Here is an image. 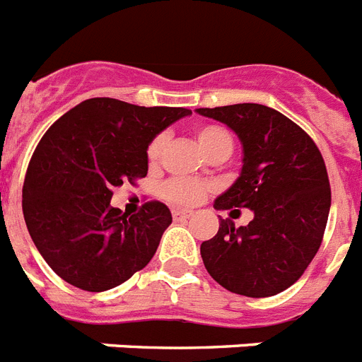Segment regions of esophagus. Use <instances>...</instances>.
I'll return each instance as SVG.
<instances>
[{"label": "esophagus", "mask_w": 362, "mask_h": 362, "mask_svg": "<svg viewBox=\"0 0 362 362\" xmlns=\"http://www.w3.org/2000/svg\"><path fill=\"white\" fill-rule=\"evenodd\" d=\"M172 216H174L175 221H187V219L192 218L194 212L187 211V209H175V211H172Z\"/></svg>", "instance_id": "obj_1"}]
</instances>
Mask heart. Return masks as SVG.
I'll return each instance as SVG.
<instances>
[{"label": "heart", "instance_id": "heart-1", "mask_svg": "<svg viewBox=\"0 0 362 362\" xmlns=\"http://www.w3.org/2000/svg\"><path fill=\"white\" fill-rule=\"evenodd\" d=\"M196 139L199 148L209 157L218 153V151L230 153V150H233V137L221 126H199L196 132ZM165 144L166 135H157L150 143V146H148V160H150L151 165L159 160L160 153L165 150ZM163 194L168 197L170 202L179 203V205H194V203L202 202L203 197H205L206 187L197 183V181H190V179H170L168 183L163 187Z\"/></svg>", "mask_w": 362, "mask_h": 362}]
</instances>
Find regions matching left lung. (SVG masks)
Instances as JSON below:
<instances>
[{"label":"left lung","mask_w":362,"mask_h":362,"mask_svg":"<svg viewBox=\"0 0 362 362\" xmlns=\"http://www.w3.org/2000/svg\"><path fill=\"white\" fill-rule=\"evenodd\" d=\"M238 135L243 166L214 209H249L245 227L219 218V230L202 243L206 271L236 295L273 296L302 276L315 258L328 223L332 190L313 139L273 107L233 104L199 107Z\"/></svg>","instance_id":"obj_1"}]
</instances>
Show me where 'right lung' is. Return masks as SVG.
I'll use <instances>...</instances> for the list:
<instances>
[{
    "mask_svg": "<svg viewBox=\"0 0 362 362\" xmlns=\"http://www.w3.org/2000/svg\"><path fill=\"white\" fill-rule=\"evenodd\" d=\"M190 113L89 98L45 132L27 168L23 218L62 280L100 293L146 267L172 214L159 202L122 214L110 205L113 188L146 177L151 141Z\"/></svg>",
    "mask_w": 362,
    "mask_h": 362,
    "instance_id": "add662e5",
    "label": "right lung"
}]
</instances>
